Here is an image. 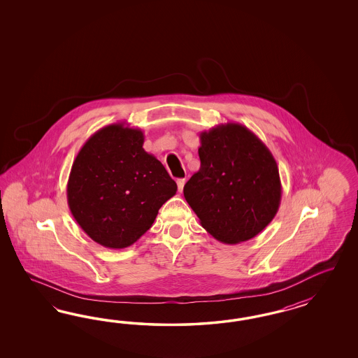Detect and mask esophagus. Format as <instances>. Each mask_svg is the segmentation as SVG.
Returning <instances> with one entry per match:
<instances>
[{
  "label": "esophagus",
  "instance_id": "1",
  "mask_svg": "<svg viewBox=\"0 0 358 358\" xmlns=\"http://www.w3.org/2000/svg\"><path fill=\"white\" fill-rule=\"evenodd\" d=\"M185 182H186V180H185V178H180V180H177L178 192H180V193H182V190H184Z\"/></svg>",
  "mask_w": 358,
  "mask_h": 358
}]
</instances>
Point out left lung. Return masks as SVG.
<instances>
[{"instance_id":"left-lung-1","label":"left lung","mask_w":358,"mask_h":358,"mask_svg":"<svg viewBox=\"0 0 358 358\" xmlns=\"http://www.w3.org/2000/svg\"><path fill=\"white\" fill-rule=\"evenodd\" d=\"M201 168L184 195L202 227L224 243L259 235L275 217L282 186L269 148L245 126L224 123L199 135Z\"/></svg>"}]
</instances>
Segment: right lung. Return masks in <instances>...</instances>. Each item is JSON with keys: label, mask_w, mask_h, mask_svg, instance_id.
<instances>
[{"label": "right lung", "mask_w": 358, "mask_h": 358, "mask_svg": "<svg viewBox=\"0 0 358 358\" xmlns=\"http://www.w3.org/2000/svg\"><path fill=\"white\" fill-rule=\"evenodd\" d=\"M144 134L124 123L94 132L77 153L66 198L78 226L110 250L132 245L152 227L177 185L153 155Z\"/></svg>", "instance_id": "obj_1"}]
</instances>
